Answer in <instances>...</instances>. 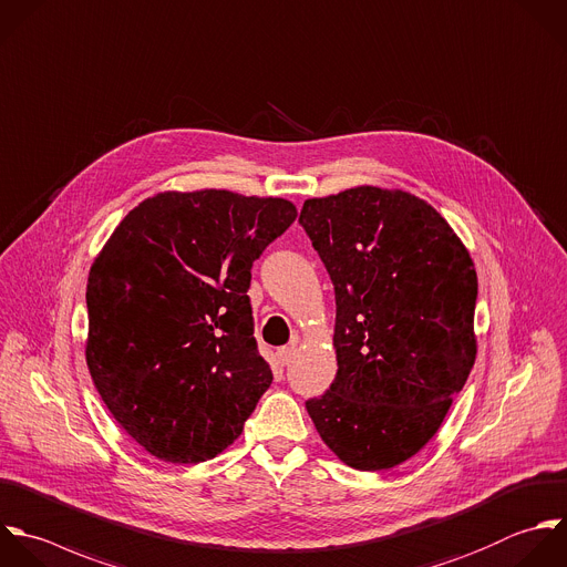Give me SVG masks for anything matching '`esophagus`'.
I'll use <instances>...</instances> for the list:
<instances>
[{
	"label": "esophagus",
	"mask_w": 567,
	"mask_h": 567,
	"mask_svg": "<svg viewBox=\"0 0 567 567\" xmlns=\"http://www.w3.org/2000/svg\"><path fill=\"white\" fill-rule=\"evenodd\" d=\"M296 358V347L291 344V347H282V349H278V362L282 364V367H287V364H291V360Z\"/></svg>",
	"instance_id": "34e87169"
}]
</instances>
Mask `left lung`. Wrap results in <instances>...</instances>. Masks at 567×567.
<instances>
[{"mask_svg":"<svg viewBox=\"0 0 567 567\" xmlns=\"http://www.w3.org/2000/svg\"><path fill=\"white\" fill-rule=\"evenodd\" d=\"M298 220L336 289L338 373L307 411L347 466L389 471L429 444L475 364L473 258L400 189L309 198Z\"/></svg>","mask_w":567,"mask_h":567,"instance_id":"8db88e82","label":"left lung"}]
</instances>
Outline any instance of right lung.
<instances>
[{"instance_id": "1", "label": "right lung", "mask_w": 567, "mask_h": 567, "mask_svg": "<svg viewBox=\"0 0 567 567\" xmlns=\"http://www.w3.org/2000/svg\"><path fill=\"white\" fill-rule=\"evenodd\" d=\"M296 216L285 198L163 192L96 256L85 362L107 411L150 455L198 464L243 433L274 380L254 338L251 267Z\"/></svg>"}]
</instances>
